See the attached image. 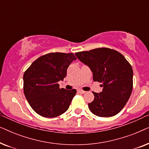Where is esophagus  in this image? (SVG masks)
<instances>
[{
    "instance_id": "obj_1",
    "label": "esophagus",
    "mask_w": 149,
    "mask_h": 149,
    "mask_svg": "<svg viewBox=\"0 0 149 149\" xmlns=\"http://www.w3.org/2000/svg\"><path fill=\"white\" fill-rule=\"evenodd\" d=\"M78 91H79V92L80 93H85V91L82 90V89H79Z\"/></svg>"
}]
</instances>
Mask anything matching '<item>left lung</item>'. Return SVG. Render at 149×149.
<instances>
[{
    "label": "left lung",
    "instance_id": "left-lung-1",
    "mask_svg": "<svg viewBox=\"0 0 149 149\" xmlns=\"http://www.w3.org/2000/svg\"><path fill=\"white\" fill-rule=\"evenodd\" d=\"M75 55L91 69L93 81L102 83V91L93 92L94 100L88 104L91 113L101 117L119 113L133 88V70L130 63L121 54L109 48H97Z\"/></svg>",
    "mask_w": 149,
    "mask_h": 149
}]
</instances>
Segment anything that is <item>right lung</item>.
Here are the masks:
<instances>
[{
    "label": "right lung",
    "mask_w": 149,
    "mask_h": 149,
    "mask_svg": "<svg viewBox=\"0 0 149 149\" xmlns=\"http://www.w3.org/2000/svg\"><path fill=\"white\" fill-rule=\"evenodd\" d=\"M73 54L50 53L34 61L24 74V92L32 109L44 117L52 118L68 109L77 90L60 89L58 81L76 60Z\"/></svg>",
    "instance_id": "add662e5"
}]
</instances>
